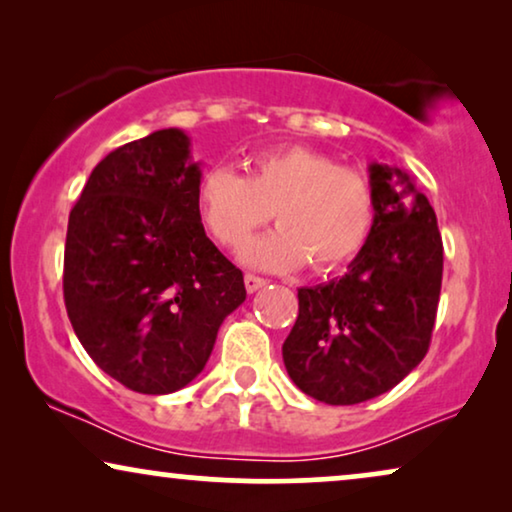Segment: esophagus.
I'll list each match as a JSON object with an SVG mask.
<instances>
[{
  "label": "esophagus",
  "instance_id": "34e87169",
  "mask_svg": "<svg viewBox=\"0 0 512 512\" xmlns=\"http://www.w3.org/2000/svg\"><path fill=\"white\" fill-rule=\"evenodd\" d=\"M245 290L248 292H257L260 288H264V285H267V281H264V278H260V276H255V274H245Z\"/></svg>",
  "mask_w": 512,
  "mask_h": 512
}]
</instances>
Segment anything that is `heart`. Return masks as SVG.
Segmentation results:
<instances>
[{
  "label": "heart",
  "instance_id": "obj_1",
  "mask_svg": "<svg viewBox=\"0 0 512 512\" xmlns=\"http://www.w3.org/2000/svg\"><path fill=\"white\" fill-rule=\"evenodd\" d=\"M278 229L252 241L243 262L267 271L342 267L363 250L374 222L367 177L311 147L269 149L245 163V175L213 166L196 187L203 227L220 245L241 248L271 217Z\"/></svg>",
  "mask_w": 512,
  "mask_h": 512
}]
</instances>
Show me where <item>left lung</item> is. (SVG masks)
<instances>
[{
    "mask_svg": "<svg viewBox=\"0 0 512 512\" xmlns=\"http://www.w3.org/2000/svg\"><path fill=\"white\" fill-rule=\"evenodd\" d=\"M374 222L342 278L299 288L283 363L299 391L358 405L424 360L442 285L438 217L405 170L370 163Z\"/></svg>",
    "mask_w": 512,
    "mask_h": 512,
    "instance_id": "8db88e82",
    "label": "left lung"
}]
</instances>
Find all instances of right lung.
Here are the masks:
<instances>
[{"label":"right lung","mask_w":512,"mask_h":512,"mask_svg":"<svg viewBox=\"0 0 512 512\" xmlns=\"http://www.w3.org/2000/svg\"><path fill=\"white\" fill-rule=\"evenodd\" d=\"M189 147L185 131L163 128L109 152L67 222L74 332L102 372L147 395L199 377L222 320L245 302L241 269L201 224Z\"/></svg>","instance_id":"right-lung-1"}]
</instances>
